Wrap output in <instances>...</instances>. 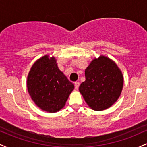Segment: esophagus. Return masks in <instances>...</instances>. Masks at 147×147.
Listing matches in <instances>:
<instances>
[{"label": "esophagus", "instance_id": "obj_1", "mask_svg": "<svg viewBox=\"0 0 147 147\" xmlns=\"http://www.w3.org/2000/svg\"><path fill=\"white\" fill-rule=\"evenodd\" d=\"M75 86L76 89H78V88L79 86V82H75Z\"/></svg>", "mask_w": 147, "mask_h": 147}]
</instances>
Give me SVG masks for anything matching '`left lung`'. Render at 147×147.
Segmentation results:
<instances>
[{
  "instance_id": "obj_1",
  "label": "left lung",
  "mask_w": 147,
  "mask_h": 147,
  "mask_svg": "<svg viewBox=\"0 0 147 147\" xmlns=\"http://www.w3.org/2000/svg\"><path fill=\"white\" fill-rule=\"evenodd\" d=\"M85 76V82L79 90L91 109L104 111L117 102L122 91L124 77L114 61L100 55L90 62Z\"/></svg>"
}]
</instances>
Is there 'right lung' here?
Masks as SVG:
<instances>
[{
	"label": "right lung",
	"mask_w": 147,
	"mask_h": 147,
	"mask_svg": "<svg viewBox=\"0 0 147 147\" xmlns=\"http://www.w3.org/2000/svg\"><path fill=\"white\" fill-rule=\"evenodd\" d=\"M27 88L38 107L46 112L56 113L64 107L75 86L59 69L55 57L45 55L30 68Z\"/></svg>",
	"instance_id": "right-lung-1"
}]
</instances>
